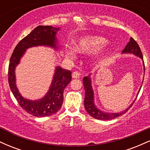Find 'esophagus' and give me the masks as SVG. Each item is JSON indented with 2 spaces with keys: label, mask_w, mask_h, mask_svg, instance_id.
<instances>
[{
  "label": "esophagus",
  "mask_w": 150,
  "mask_h": 150,
  "mask_svg": "<svg viewBox=\"0 0 150 150\" xmlns=\"http://www.w3.org/2000/svg\"><path fill=\"white\" fill-rule=\"evenodd\" d=\"M72 77H73V78H75V79L79 78V77H80V74L77 71H75L73 72V74H72Z\"/></svg>",
  "instance_id": "esophagus-1"
}]
</instances>
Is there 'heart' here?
I'll return each instance as SVG.
<instances>
[{"mask_svg": "<svg viewBox=\"0 0 150 150\" xmlns=\"http://www.w3.org/2000/svg\"><path fill=\"white\" fill-rule=\"evenodd\" d=\"M107 39L104 37L97 35H88L82 37L76 44V50L78 53L82 54H89L98 51L96 55V59L101 62L108 57L111 47L106 44ZM66 54L70 58L76 57V52L73 49H68Z\"/></svg>", "mask_w": 150, "mask_h": 150, "instance_id": "b5f03b06", "label": "heart"}]
</instances>
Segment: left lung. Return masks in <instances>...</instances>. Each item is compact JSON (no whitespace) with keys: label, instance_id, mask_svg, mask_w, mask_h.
Returning a JSON list of instances; mask_svg holds the SVG:
<instances>
[{"label":"left lung","instance_id":"left-lung-1","mask_svg":"<svg viewBox=\"0 0 150 150\" xmlns=\"http://www.w3.org/2000/svg\"><path fill=\"white\" fill-rule=\"evenodd\" d=\"M122 53H133L134 55L137 56L138 57H140L142 61H143L142 53L140 50V46H139L138 44H137V43L135 42V39H132V37L130 38V42L128 43V44H127L126 46H125V49L123 50ZM143 65H144V70H145V68H144V61H143ZM89 76H90V75H89V76L87 77V76L84 77L83 78L84 88H85V90L84 105H85V108L86 111H87V113H88L91 116H92L93 118H96V119H98V120H103L113 119V118H116V117L122 116V115L124 114L125 112H127V111H128L129 108L131 107L132 104H133L134 102H135V101H133L128 108H126V109L124 110L123 111H122V112H119V113L103 112V111H101V110H99V108L96 107L95 104H94V92H93L92 84H91V79L90 77H89ZM139 92H140V91H139Z\"/></svg>","mask_w":150,"mask_h":150}]
</instances>
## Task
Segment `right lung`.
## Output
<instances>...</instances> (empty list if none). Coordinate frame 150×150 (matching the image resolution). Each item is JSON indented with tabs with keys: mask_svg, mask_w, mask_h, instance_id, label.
<instances>
[{
	"mask_svg": "<svg viewBox=\"0 0 150 150\" xmlns=\"http://www.w3.org/2000/svg\"><path fill=\"white\" fill-rule=\"evenodd\" d=\"M59 29L52 26H38L18 43L10 57L8 67V82L10 89L20 106L34 116H51L61 108L63 101V91L72 80L71 71L56 67L52 83L45 97L39 100L32 101L25 99L19 93L15 84V67L29 48L48 46L58 49L56 34Z\"/></svg>",
	"mask_w": 150,
	"mask_h": 150,
	"instance_id": "add662e5",
	"label": "right lung"
}]
</instances>
